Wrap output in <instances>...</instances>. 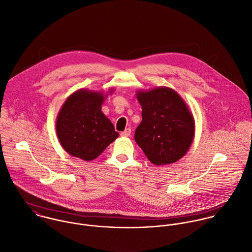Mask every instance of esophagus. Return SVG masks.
I'll return each mask as SVG.
<instances>
[{
  "mask_svg": "<svg viewBox=\"0 0 252 252\" xmlns=\"http://www.w3.org/2000/svg\"><path fill=\"white\" fill-rule=\"evenodd\" d=\"M121 137H129L130 135H131V129L130 128H128V129H126L124 132H122L121 134Z\"/></svg>",
  "mask_w": 252,
  "mask_h": 252,
  "instance_id": "esophagus-1",
  "label": "esophagus"
}]
</instances>
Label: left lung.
I'll return each mask as SVG.
<instances>
[{"instance_id": "left-lung-1", "label": "left lung", "mask_w": 252, "mask_h": 252, "mask_svg": "<svg viewBox=\"0 0 252 252\" xmlns=\"http://www.w3.org/2000/svg\"><path fill=\"white\" fill-rule=\"evenodd\" d=\"M143 120L135 132V141L154 165L179 161L195 135L192 112L177 91L161 86L138 91Z\"/></svg>"}]
</instances>
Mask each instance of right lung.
I'll return each instance as SVG.
<instances>
[{
    "instance_id": "right-lung-1",
    "label": "right lung",
    "mask_w": 252,
    "mask_h": 252,
    "mask_svg": "<svg viewBox=\"0 0 252 252\" xmlns=\"http://www.w3.org/2000/svg\"><path fill=\"white\" fill-rule=\"evenodd\" d=\"M113 88L109 90V94ZM108 93L78 89L71 94L56 118L59 143L70 155L84 161L97 158L119 134L102 111Z\"/></svg>"
}]
</instances>
